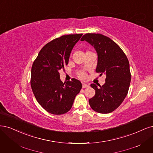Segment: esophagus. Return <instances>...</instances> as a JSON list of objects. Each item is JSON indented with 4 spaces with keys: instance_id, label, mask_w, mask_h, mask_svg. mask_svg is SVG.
Segmentation results:
<instances>
[{
    "instance_id": "obj_1",
    "label": "esophagus",
    "mask_w": 153,
    "mask_h": 153,
    "mask_svg": "<svg viewBox=\"0 0 153 153\" xmlns=\"http://www.w3.org/2000/svg\"><path fill=\"white\" fill-rule=\"evenodd\" d=\"M88 87V85H87V84L86 83H82V87L83 88H86V87Z\"/></svg>"
}]
</instances>
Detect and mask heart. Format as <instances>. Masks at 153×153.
Listing matches in <instances>:
<instances>
[{
    "label": "heart",
    "instance_id": "obj_1",
    "mask_svg": "<svg viewBox=\"0 0 153 153\" xmlns=\"http://www.w3.org/2000/svg\"><path fill=\"white\" fill-rule=\"evenodd\" d=\"M88 52L90 51H87V52ZM76 75L79 78L82 79V80H84V79H85L87 78V74L84 71H78L76 73Z\"/></svg>",
    "mask_w": 153,
    "mask_h": 153
}]
</instances>
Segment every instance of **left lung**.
Returning a JSON list of instances; mask_svg holds the SVG:
<instances>
[{
  "instance_id": "1",
  "label": "left lung",
  "mask_w": 153,
  "mask_h": 153,
  "mask_svg": "<svg viewBox=\"0 0 153 153\" xmlns=\"http://www.w3.org/2000/svg\"><path fill=\"white\" fill-rule=\"evenodd\" d=\"M91 44L97 53L96 71L106 75L105 83L97 88L89 99L91 108L99 113L107 114L118 108L127 96L131 81L129 62L119 45L108 36L99 33H86L80 40Z\"/></svg>"
}]
</instances>
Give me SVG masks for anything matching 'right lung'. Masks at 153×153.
Listing matches in <instances>:
<instances>
[{"label":"right lung","mask_w":153,"mask_h":153,"mask_svg":"<svg viewBox=\"0 0 153 153\" xmlns=\"http://www.w3.org/2000/svg\"><path fill=\"white\" fill-rule=\"evenodd\" d=\"M82 33L66 35L45 44L31 67L30 83L40 106L53 114H62L71 109L82 85L75 78L63 83L59 71L68 64L73 47Z\"/></svg>","instance_id":"right-lung-1"}]
</instances>
